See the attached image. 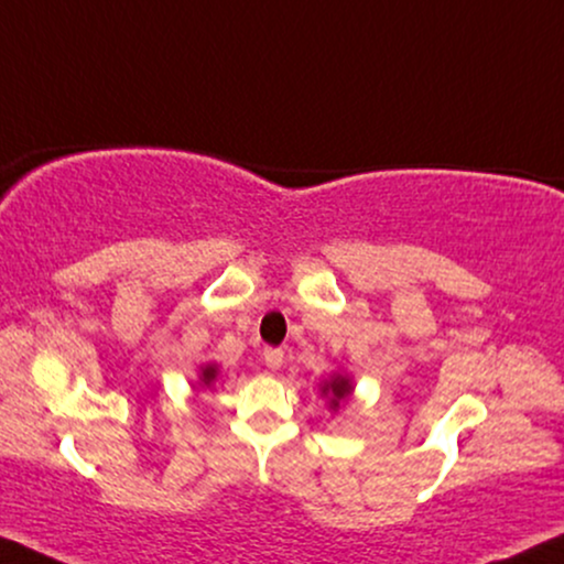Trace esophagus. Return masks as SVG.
<instances>
[{
  "mask_svg": "<svg viewBox=\"0 0 564 564\" xmlns=\"http://www.w3.org/2000/svg\"><path fill=\"white\" fill-rule=\"evenodd\" d=\"M282 361H284V351L282 349H267L264 351V365L269 369H280Z\"/></svg>",
  "mask_w": 564,
  "mask_h": 564,
  "instance_id": "34e87169",
  "label": "esophagus"
}]
</instances>
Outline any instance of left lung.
Segmentation results:
<instances>
[{
	"mask_svg": "<svg viewBox=\"0 0 564 564\" xmlns=\"http://www.w3.org/2000/svg\"><path fill=\"white\" fill-rule=\"evenodd\" d=\"M351 395L354 377L349 372H344V369H334V372L328 375V380L321 382V398H326L330 413H338V408H341Z\"/></svg>",
	"mask_w": 564,
	"mask_h": 564,
	"instance_id": "1",
	"label": "left lung"
}]
</instances>
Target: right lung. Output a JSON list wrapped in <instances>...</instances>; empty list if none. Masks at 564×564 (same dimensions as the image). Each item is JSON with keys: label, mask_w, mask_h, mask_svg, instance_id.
I'll return each instance as SVG.
<instances>
[{"label": "right lung", "mask_w": 564, "mask_h": 564, "mask_svg": "<svg viewBox=\"0 0 564 564\" xmlns=\"http://www.w3.org/2000/svg\"><path fill=\"white\" fill-rule=\"evenodd\" d=\"M220 377V367L215 365V361H205V365H199V372H197V382H192V390H195V395L199 390H210L215 382H218Z\"/></svg>", "instance_id": "right-lung-1"}]
</instances>
